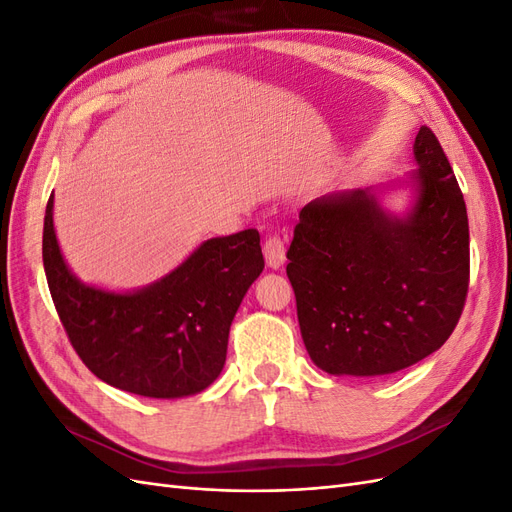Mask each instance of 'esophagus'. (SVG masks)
<instances>
[{
  "label": "esophagus",
  "instance_id": "obj_1",
  "mask_svg": "<svg viewBox=\"0 0 512 512\" xmlns=\"http://www.w3.org/2000/svg\"><path fill=\"white\" fill-rule=\"evenodd\" d=\"M262 252H265V260H267L269 269H280L286 262V247H284V241L277 235H271L265 241V245H262Z\"/></svg>",
  "mask_w": 512,
  "mask_h": 512
}]
</instances>
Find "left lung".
Masks as SVG:
<instances>
[{
    "label": "left lung",
    "instance_id": "obj_1",
    "mask_svg": "<svg viewBox=\"0 0 512 512\" xmlns=\"http://www.w3.org/2000/svg\"><path fill=\"white\" fill-rule=\"evenodd\" d=\"M416 170L305 205L288 250L303 344L331 376L374 378L436 352L461 316L470 277L463 194L436 134L414 138ZM409 194L401 212L390 198Z\"/></svg>",
    "mask_w": 512,
    "mask_h": 512
}]
</instances>
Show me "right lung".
<instances>
[{
  "instance_id": "right-lung-1",
  "label": "right lung",
  "mask_w": 512,
  "mask_h": 512,
  "mask_svg": "<svg viewBox=\"0 0 512 512\" xmlns=\"http://www.w3.org/2000/svg\"><path fill=\"white\" fill-rule=\"evenodd\" d=\"M53 194L44 213L46 282L81 361L115 389L153 399L203 393L222 374L228 333L265 269L258 230L200 243L160 280L134 290L85 284L61 254Z\"/></svg>"
}]
</instances>
